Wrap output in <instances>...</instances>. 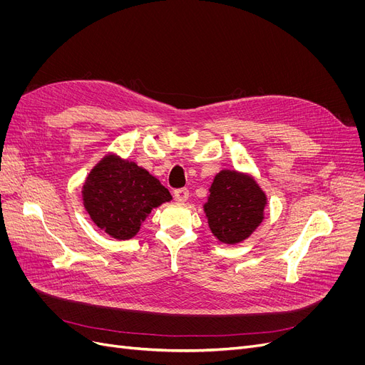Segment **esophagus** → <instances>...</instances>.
Returning <instances> with one entry per match:
<instances>
[{
	"instance_id": "esophagus-1",
	"label": "esophagus",
	"mask_w": 365,
	"mask_h": 365,
	"mask_svg": "<svg viewBox=\"0 0 365 365\" xmlns=\"http://www.w3.org/2000/svg\"><path fill=\"white\" fill-rule=\"evenodd\" d=\"M175 200L179 201V202H185L187 198H189V190L186 187H182V189H176L175 190Z\"/></svg>"
}]
</instances>
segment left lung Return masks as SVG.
I'll return each instance as SVG.
<instances>
[{"label": "left lung", "instance_id": "obj_1", "mask_svg": "<svg viewBox=\"0 0 365 365\" xmlns=\"http://www.w3.org/2000/svg\"><path fill=\"white\" fill-rule=\"evenodd\" d=\"M208 190L204 213L210 231L220 242H242L264 219L266 194L247 173L222 170Z\"/></svg>", "mask_w": 365, "mask_h": 365}]
</instances>
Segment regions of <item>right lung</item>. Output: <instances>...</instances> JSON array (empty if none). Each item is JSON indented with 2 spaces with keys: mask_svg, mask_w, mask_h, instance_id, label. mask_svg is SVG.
<instances>
[{
  "mask_svg": "<svg viewBox=\"0 0 365 365\" xmlns=\"http://www.w3.org/2000/svg\"><path fill=\"white\" fill-rule=\"evenodd\" d=\"M81 194L93 223L115 240L133 238L152 208L171 200L168 189L148 170L115 153L91 168Z\"/></svg>",
  "mask_w": 365,
  "mask_h": 365,
  "instance_id": "add662e5",
  "label": "right lung"
}]
</instances>
